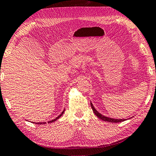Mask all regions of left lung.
Listing matches in <instances>:
<instances>
[{
    "instance_id": "left-lung-1",
    "label": "left lung",
    "mask_w": 156,
    "mask_h": 156,
    "mask_svg": "<svg viewBox=\"0 0 156 156\" xmlns=\"http://www.w3.org/2000/svg\"><path fill=\"white\" fill-rule=\"evenodd\" d=\"M90 105H91V108H92L93 112L94 113V114H95L99 118H100L101 120H102L103 121L108 122H123L124 120H126L125 119H114V118H109V117H106V116H105V115L101 114L100 113L97 112L96 109H94V106L93 105L92 103H91V102H90Z\"/></svg>"
}]
</instances>
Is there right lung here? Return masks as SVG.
Here are the masks:
<instances>
[{
  "label": "right lung",
  "mask_w": 156,
  "mask_h": 156,
  "mask_svg": "<svg viewBox=\"0 0 156 156\" xmlns=\"http://www.w3.org/2000/svg\"><path fill=\"white\" fill-rule=\"evenodd\" d=\"M64 111H65V109H64V110L62 112V114H61L59 115H58V116H57L56 118H55L54 120H51V121H49V122H48V123H51V122H55V121H56V120H57V119H59V118L63 115V114L64 113ZM35 123H36V122H35ZM36 124H46V122H38V123H36Z\"/></svg>",
  "instance_id": "1"
}]
</instances>
